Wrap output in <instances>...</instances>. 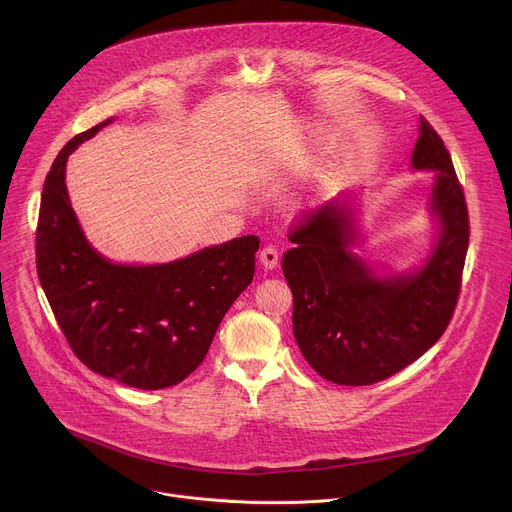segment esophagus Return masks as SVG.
I'll use <instances>...</instances> for the list:
<instances>
[{
  "label": "esophagus",
  "instance_id": "esophagus-1",
  "mask_svg": "<svg viewBox=\"0 0 512 512\" xmlns=\"http://www.w3.org/2000/svg\"><path fill=\"white\" fill-rule=\"evenodd\" d=\"M259 261H261V265H263L267 271L275 269L277 263H279V253H277V249H275L273 245L263 247L261 253H259Z\"/></svg>",
  "mask_w": 512,
  "mask_h": 512
}]
</instances>
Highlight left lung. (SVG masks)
<instances>
[{"label":"left lung","instance_id":"8db88e82","mask_svg":"<svg viewBox=\"0 0 512 512\" xmlns=\"http://www.w3.org/2000/svg\"><path fill=\"white\" fill-rule=\"evenodd\" d=\"M411 170L433 174L427 212L433 243L405 269L375 267L364 243L358 194L328 200L291 233L283 275L294 294V336L310 367L336 385L379 383L427 352L454 314L468 251V210L444 141L421 117Z\"/></svg>","mask_w":512,"mask_h":512}]
</instances>
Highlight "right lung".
<instances>
[{"instance_id": "obj_1", "label": "right lung", "mask_w": 512, "mask_h": 512, "mask_svg": "<svg viewBox=\"0 0 512 512\" xmlns=\"http://www.w3.org/2000/svg\"><path fill=\"white\" fill-rule=\"evenodd\" d=\"M115 117L72 137L42 190L36 267L72 352L127 387L178 385L204 360L218 324L253 281L255 235L156 265L115 263L99 253L66 190V162Z\"/></svg>"}]
</instances>
